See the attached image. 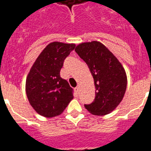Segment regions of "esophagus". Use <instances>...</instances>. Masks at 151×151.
Returning a JSON list of instances; mask_svg holds the SVG:
<instances>
[{"label": "esophagus", "instance_id": "esophagus-1", "mask_svg": "<svg viewBox=\"0 0 151 151\" xmlns=\"http://www.w3.org/2000/svg\"><path fill=\"white\" fill-rule=\"evenodd\" d=\"M75 91H76V92L77 94L78 93V91H79V87H76V88H75Z\"/></svg>", "mask_w": 151, "mask_h": 151}]
</instances>
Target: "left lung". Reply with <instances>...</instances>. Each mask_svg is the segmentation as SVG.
<instances>
[{
  "instance_id": "left-lung-1",
  "label": "left lung",
  "mask_w": 151,
  "mask_h": 151,
  "mask_svg": "<svg viewBox=\"0 0 151 151\" xmlns=\"http://www.w3.org/2000/svg\"><path fill=\"white\" fill-rule=\"evenodd\" d=\"M88 66L94 81L95 98L85 107L91 114L104 116L120 104L127 87L125 69L113 53L97 41L85 42L75 49Z\"/></svg>"
}]
</instances>
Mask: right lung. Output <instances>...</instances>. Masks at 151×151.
Returning <instances> with one entry per match:
<instances>
[{
    "label": "right lung",
    "mask_w": 151,
    "mask_h": 151,
    "mask_svg": "<svg viewBox=\"0 0 151 151\" xmlns=\"http://www.w3.org/2000/svg\"><path fill=\"white\" fill-rule=\"evenodd\" d=\"M75 44L51 42L42 50L26 78V92L31 106L47 118L60 115L73 100V88L60 77L64 60Z\"/></svg>",
    "instance_id": "add662e5"
}]
</instances>
